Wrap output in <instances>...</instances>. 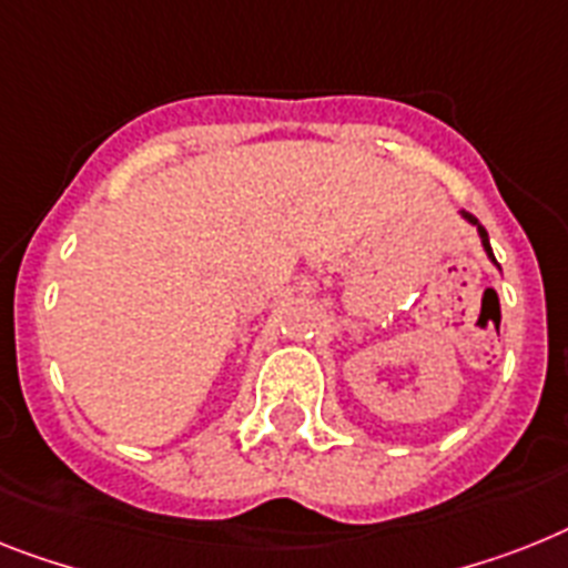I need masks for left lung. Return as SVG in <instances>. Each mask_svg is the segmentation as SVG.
<instances>
[{
  "label": "left lung",
  "instance_id": "obj_1",
  "mask_svg": "<svg viewBox=\"0 0 568 568\" xmlns=\"http://www.w3.org/2000/svg\"><path fill=\"white\" fill-rule=\"evenodd\" d=\"M462 217L467 220V223H470V226H476V232H479V237H481V250H485V255L490 257V264H496L494 250H490V241H487V232H485V226H481L479 220L473 217V214H467V211H462ZM496 270H499V273H503V266H499V264H496Z\"/></svg>",
  "mask_w": 568,
  "mask_h": 568
}]
</instances>
